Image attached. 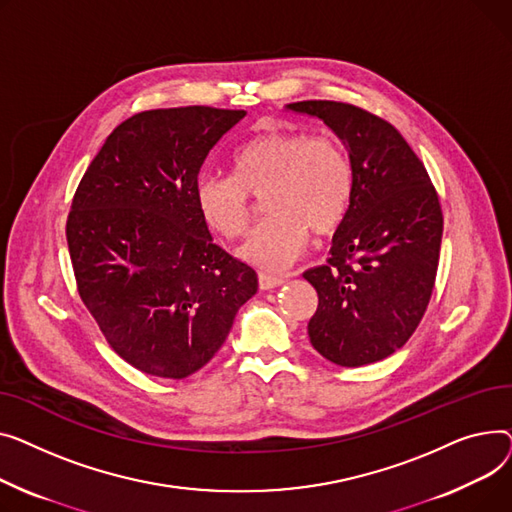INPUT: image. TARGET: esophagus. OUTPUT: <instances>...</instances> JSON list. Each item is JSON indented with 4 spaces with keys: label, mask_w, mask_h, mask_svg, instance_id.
Returning <instances> with one entry per match:
<instances>
[{
    "label": "esophagus",
    "mask_w": 512,
    "mask_h": 512,
    "mask_svg": "<svg viewBox=\"0 0 512 512\" xmlns=\"http://www.w3.org/2000/svg\"><path fill=\"white\" fill-rule=\"evenodd\" d=\"M258 283H260V289L268 291V289H275L279 285L285 283L283 277H277V275H268V273H260L258 275Z\"/></svg>",
    "instance_id": "34e87169"
}]
</instances>
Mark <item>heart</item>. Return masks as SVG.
<instances>
[{
	"label": "heart",
	"mask_w": 512,
	"mask_h": 512,
	"mask_svg": "<svg viewBox=\"0 0 512 512\" xmlns=\"http://www.w3.org/2000/svg\"><path fill=\"white\" fill-rule=\"evenodd\" d=\"M357 188L347 146L335 136L266 132L233 155V173H202L196 202L204 223L223 237L248 229L252 194L270 213L254 227L239 258L262 270H283L310 242L335 233L347 219Z\"/></svg>",
	"instance_id": "b5f03b06"
}]
</instances>
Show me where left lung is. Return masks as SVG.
Listing matches in <instances>:
<instances>
[{
  "label": "left lung",
  "instance_id": "1",
  "mask_svg": "<svg viewBox=\"0 0 512 512\" xmlns=\"http://www.w3.org/2000/svg\"><path fill=\"white\" fill-rule=\"evenodd\" d=\"M322 119L347 146L357 188L326 264L304 279L318 293L308 322L312 347L343 368L401 349L432 297L442 210L424 163L384 119L337 101L289 103Z\"/></svg>",
  "mask_w": 512,
  "mask_h": 512
}]
</instances>
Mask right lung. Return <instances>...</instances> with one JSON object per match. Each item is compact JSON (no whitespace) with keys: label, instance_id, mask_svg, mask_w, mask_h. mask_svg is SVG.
Returning a JSON list of instances; mask_svg holds the SVG:
<instances>
[{"label":"right lung","instance_id":"right-lung-1","mask_svg":"<svg viewBox=\"0 0 512 512\" xmlns=\"http://www.w3.org/2000/svg\"><path fill=\"white\" fill-rule=\"evenodd\" d=\"M246 111L175 107L119 124L76 190L68 248L84 306L144 374L182 380L225 343L256 270L213 242L200 167Z\"/></svg>","mask_w":512,"mask_h":512}]
</instances>
